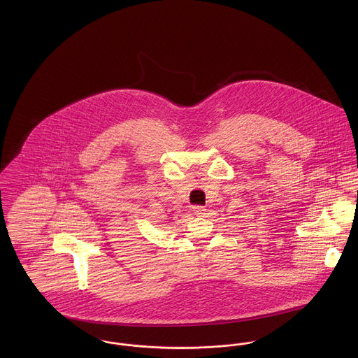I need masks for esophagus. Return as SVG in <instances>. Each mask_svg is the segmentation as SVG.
Returning a JSON list of instances; mask_svg holds the SVG:
<instances>
[{"instance_id": "obj_1", "label": "esophagus", "mask_w": 358, "mask_h": 358, "mask_svg": "<svg viewBox=\"0 0 358 358\" xmlns=\"http://www.w3.org/2000/svg\"><path fill=\"white\" fill-rule=\"evenodd\" d=\"M192 211L193 214L197 217H203L206 214V208L203 206H193Z\"/></svg>"}]
</instances>
